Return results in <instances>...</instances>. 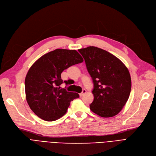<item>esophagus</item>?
<instances>
[{"mask_svg": "<svg viewBox=\"0 0 156 156\" xmlns=\"http://www.w3.org/2000/svg\"><path fill=\"white\" fill-rule=\"evenodd\" d=\"M86 92H87L86 90H85V89H84V90H83V91L80 94V97H82Z\"/></svg>", "mask_w": 156, "mask_h": 156, "instance_id": "obj_1", "label": "esophagus"}]
</instances>
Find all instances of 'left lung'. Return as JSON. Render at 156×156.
I'll use <instances>...</instances> for the list:
<instances>
[{
	"label": "left lung",
	"instance_id": "1",
	"mask_svg": "<svg viewBox=\"0 0 156 156\" xmlns=\"http://www.w3.org/2000/svg\"><path fill=\"white\" fill-rule=\"evenodd\" d=\"M92 78L94 101L90 109L102 117H112L122 109L129 97V72L117 57L98 47L78 50Z\"/></svg>",
	"mask_w": 156,
	"mask_h": 156
}]
</instances>
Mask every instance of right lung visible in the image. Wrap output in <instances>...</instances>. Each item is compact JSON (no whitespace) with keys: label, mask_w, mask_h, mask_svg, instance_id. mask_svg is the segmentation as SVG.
<instances>
[{"label":"right lung","mask_w":156,"mask_h":156,"mask_svg":"<svg viewBox=\"0 0 156 156\" xmlns=\"http://www.w3.org/2000/svg\"><path fill=\"white\" fill-rule=\"evenodd\" d=\"M83 59L75 50L56 49L40 57L30 67L25 80L26 99L32 111L46 121H54L66 114L71 101L79 94L60 85L67 81L61 73Z\"/></svg>","instance_id":"right-lung-1"}]
</instances>
